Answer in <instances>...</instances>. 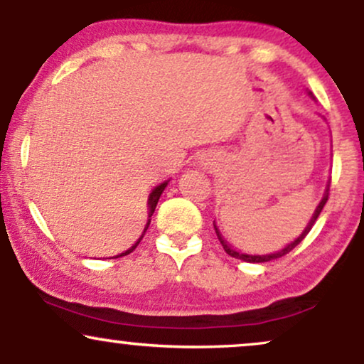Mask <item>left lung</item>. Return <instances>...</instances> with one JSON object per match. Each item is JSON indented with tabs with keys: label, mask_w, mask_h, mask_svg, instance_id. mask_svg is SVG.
<instances>
[{
	"label": "left lung",
	"mask_w": 364,
	"mask_h": 364,
	"mask_svg": "<svg viewBox=\"0 0 364 364\" xmlns=\"http://www.w3.org/2000/svg\"><path fill=\"white\" fill-rule=\"evenodd\" d=\"M310 94H311V92H310ZM327 200H328V188H327V190H325V195H323V198H321V202L318 203V207H316L315 214H313V217H311V219H310V223H308L306 228H304V231H303L301 235H299L298 237H296V240L292 241V243H289V245L286 246V248H282L281 252H277V253H269V255H246V253H240V252H236V250H232L231 246H229L228 243H225V241H224V237L219 235V231H217V228H215L217 237H219V241H220V245H223L224 252L228 253V255H231V257H235V258H240V260H245V262H250V263H263V262H270V260H275V258H281V257H284V255H287V253L291 252V250H294L296 246H298L299 243H301V241L304 240V236H306L308 232H310V229L313 228V224H315V223H316V219H318V215H320L321 208L325 207V203H327Z\"/></svg>",
	"instance_id": "obj_1"
}]
</instances>
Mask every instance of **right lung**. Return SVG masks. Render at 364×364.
<instances>
[{"mask_svg":"<svg viewBox=\"0 0 364 364\" xmlns=\"http://www.w3.org/2000/svg\"><path fill=\"white\" fill-rule=\"evenodd\" d=\"M168 186V181H164V183H161V185L159 186H156L152 190V193H150V196H149V217H152V214H154V210H156V207H157V202H159V196L162 195V191H164V188ZM149 224H150V219H149V223H147V225H145V229H144V235H145V231H147L149 229ZM144 235H141L140 237H139V241H136L135 245L132 246V248L129 250H127V252L124 253H119V255H116V257H112V258H119V257H124V255H128V253H132L133 250L136 248V246H139V243L141 241V237H144Z\"/></svg>","mask_w":364,"mask_h":364,"instance_id":"1","label":"right lung"}]
</instances>
